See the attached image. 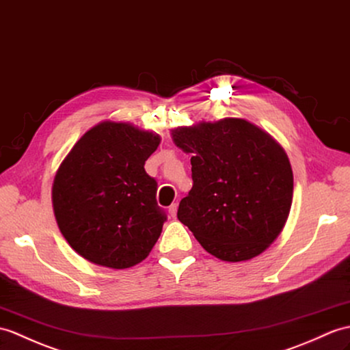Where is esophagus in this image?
Listing matches in <instances>:
<instances>
[{
    "mask_svg": "<svg viewBox=\"0 0 350 350\" xmlns=\"http://www.w3.org/2000/svg\"><path fill=\"white\" fill-rule=\"evenodd\" d=\"M168 215L172 217H176V215H177V204H176V202L168 207Z\"/></svg>",
    "mask_w": 350,
    "mask_h": 350,
    "instance_id": "obj_1",
    "label": "esophagus"
}]
</instances>
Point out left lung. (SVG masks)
<instances>
[{"instance_id":"8db88e82","label":"left lung","mask_w":350,"mask_h":350,"mask_svg":"<svg viewBox=\"0 0 350 350\" xmlns=\"http://www.w3.org/2000/svg\"><path fill=\"white\" fill-rule=\"evenodd\" d=\"M192 153V189L177 217L208 254L228 262L258 256L289 216L294 176L274 138L245 119L225 118L173 129Z\"/></svg>"}]
</instances>
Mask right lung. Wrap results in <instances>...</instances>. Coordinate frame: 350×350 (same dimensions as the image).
Wrapping results in <instances>:
<instances>
[{
    "label": "right lung",
    "instance_id": "add662e5",
    "mask_svg": "<svg viewBox=\"0 0 350 350\" xmlns=\"http://www.w3.org/2000/svg\"><path fill=\"white\" fill-rule=\"evenodd\" d=\"M159 142L155 133L105 120L62 161L52 188L55 217L68 245L89 262L129 268L155 246L167 215L144 162Z\"/></svg>",
    "mask_w": 350,
    "mask_h": 350
}]
</instances>
